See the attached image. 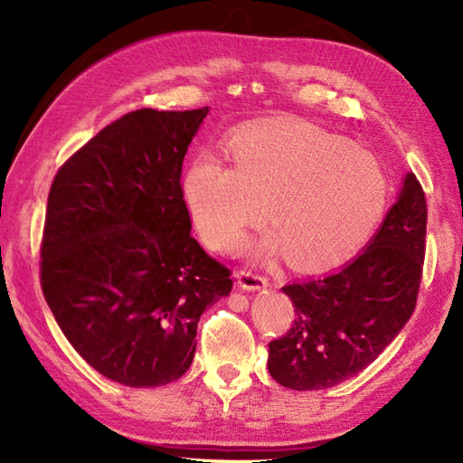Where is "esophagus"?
Instances as JSON below:
<instances>
[{
    "instance_id": "1",
    "label": "esophagus",
    "mask_w": 463,
    "mask_h": 463,
    "mask_svg": "<svg viewBox=\"0 0 463 463\" xmlns=\"http://www.w3.org/2000/svg\"><path fill=\"white\" fill-rule=\"evenodd\" d=\"M237 279H239V287L244 290H260L269 287V279L264 277V274L254 272V270H241L237 274Z\"/></svg>"
}]
</instances>
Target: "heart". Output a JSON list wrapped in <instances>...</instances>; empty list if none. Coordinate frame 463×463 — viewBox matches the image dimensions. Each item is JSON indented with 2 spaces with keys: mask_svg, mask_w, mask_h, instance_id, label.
<instances>
[{
  "mask_svg": "<svg viewBox=\"0 0 463 463\" xmlns=\"http://www.w3.org/2000/svg\"><path fill=\"white\" fill-rule=\"evenodd\" d=\"M234 165L194 156L183 199L196 231L216 250H231L267 214V237L252 257L288 250L300 267L336 262L368 237L383 211L388 181L373 155L307 123L257 125L232 137Z\"/></svg>",
  "mask_w": 463,
  "mask_h": 463,
  "instance_id": "b5f03b06",
  "label": "heart"
}]
</instances>
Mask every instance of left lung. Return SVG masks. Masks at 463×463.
Instances as JSON below:
<instances>
[{
  "label": "left lung",
  "instance_id": "left-lung-1",
  "mask_svg": "<svg viewBox=\"0 0 463 463\" xmlns=\"http://www.w3.org/2000/svg\"><path fill=\"white\" fill-rule=\"evenodd\" d=\"M426 194L408 173L398 201L356 259L282 287L294 322L269 344V372L290 390H324L356 376L406 326L426 254Z\"/></svg>",
  "mask_w": 463,
  "mask_h": 463
}]
</instances>
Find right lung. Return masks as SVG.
<instances>
[{"mask_svg":"<svg viewBox=\"0 0 463 463\" xmlns=\"http://www.w3.org/2000/svg\"><path fill=\"white\" fill-rule=\"evenodd\" d=\"M206 113H127L69 156L49 191L43 297L77 354L123 386L179 380L201 314L232 288L191 237L183 199V159Z\"/></svg>","mask_w":463,"mask_h":463,"instance_id":"obj_1","label":"right lung"}]
</instances>
